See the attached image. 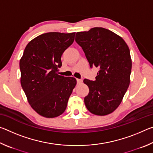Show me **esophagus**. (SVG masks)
I'll list each match as a JSON object with an SVG mask.
<instances>
[{
    "mask_svg": "<svg viewBox=\"0 0 153 153\" xmlns=\"http://www.w3.org/2000/svg\"><path fill=\"white\" fill-rule=\"evenodd\" d=\"M82 79H77V83L78 84H82Z\"/></svg>",
    "mask_w": 153,
    "mask_h": 153,
    "instance_id": "obj_1",
    "label": "esophagus"
}]
</instances>
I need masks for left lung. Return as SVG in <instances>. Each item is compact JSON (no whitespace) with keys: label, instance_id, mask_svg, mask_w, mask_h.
<instances>
[{"label":"left lung","instance_id":"obj_1","mask_svg":"<svg viewBox=\"0 0 153 153\" xmlns=\"http://www.w3.org/2000/svg\"><path fill=\"white\" fill-rule=\"evenodd\" d=\"M76 41L90 67L99 69L95 81L84 80L89 88L85 105L94 115H108L120 106L130 82L132 64L128 46L121 36L103 27L77 32Z\"/></svg>","mask_w":153,"mask_h":153}]
</instances>
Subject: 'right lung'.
<instances>
[{"mask_svg":"<svg viewBox=\"0 0 153 153\" xmlns=\"http://www.w3.org/2000/svg\"><path fill=\"white\" fill-rule=\"evenodd\" d=\"M76 32H48L27 44L19 61L21 85L31 107L40 115L54 118L65 111L77 84L58 74L61 56L73 44Z\"/></svg>","mask_w":153,"mask_h":153,"instance_id":"1","label":"right lung"}]
</instances>
